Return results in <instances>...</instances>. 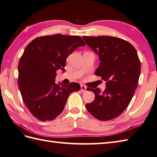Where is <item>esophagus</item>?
I'll list each match as a JSON object with an SVG mask.
<instances>
[{"mask_svg": "<svg viewBox=\"0 0 157 157\" xmlns=\"http://www.w3.org/2000/svg\"><path fill=\"white\" fill-rule=\"evenodd\" d=\"M81 91L82 92H85L86 91H87V87H86L84 85H81Z\"/></svg>", "mask_w": 157, "mask_h": 157, "instance_id": "esophagus-1", "label": "esophagus"}]
</instances>
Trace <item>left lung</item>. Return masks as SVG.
<instances>
[{"label": "left lung", "instance_id": "8db88e82", "mask_svg": "<svg viewBox=\"0 0 157 157\" xmlns=\"http://www.w3.org/2000/svg\"><path fill=\"white\" fill-rule=\"evenodd\" d=\"M82 38L101 61L95 75L106 82L103 91L89 88L95 97L91 103L86 104V108L98 120L113 119L126 109L133 96L141 71L139 57L132 44L122 38L108 36Z\"/></svg>", "mask_w": 157, "mask_h": 157}]
</instances>
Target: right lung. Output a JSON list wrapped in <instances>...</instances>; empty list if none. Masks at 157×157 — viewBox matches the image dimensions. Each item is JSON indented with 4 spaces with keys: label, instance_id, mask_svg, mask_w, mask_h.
Wrapping results in <instances>:
<instances>
[{
    "label": "right lung",
    "instance_id": "right-lung-1",
    "mask_svg": "<svg viewBox=\"0 0 157 157\" xmlns=\"http://www.w3.org/2000/svg\"><path fill=\"white\" fill-rule=\"evenodd\" d=\"M85 43L78 36L61 34L37 37L28 44L18 65V85L22 99L33 116L52 121L63 111L68 98L80 90L76 82L56 84V71H65L66 59Z\"/></svg>",
    "mask_w": 157,
    "mask_h": 157
}]
</instances>
